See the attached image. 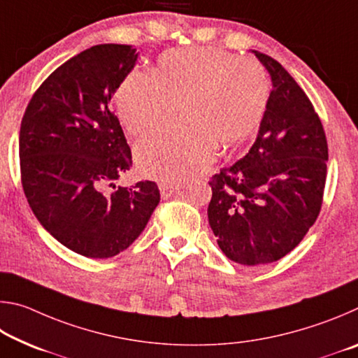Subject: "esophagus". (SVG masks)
I'll list each match as a JSON object with an SVG mask.
<instances>
[{
  "mask_svg": "<svg viewBox=\"0 0 358 358\" xmlns=\"http://www.w3.org/2000/svg\"><path fill=\"white\" fill-rule=\"evenodd\" d=\"M161 196L162 197H171L173 194H177L180 191V186H172V185H161L159 186Z\"/></svg>",
  "mask_w": 358,
  "mask_h": 358,
  "instance_id": "obj_1",
  "label": "esophagus"
}]
</instances>
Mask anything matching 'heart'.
<instances>
[{"label":"heart","instance_id":"obj_1","mask_svg":"<svg viewBox=\"0 0 358 358\" xmlns=\"http://www.w3.org/2000/svg\"><path fill=\"white\" fill-rule=\"evenodd\" d=\"M268 96V77L252 59L220 48H178L157 58L153 74L129 71L115 102L121 123L136 137L166 126L180 110L183 129L150 136L136 148L145 177L180 183L210 164L216 145L246 141Z\"/></svg>","mask_w":358,"mask_h":358}]
</instances>
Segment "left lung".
Here are the masks:
<instances>
[{
    "label": "left lung",
    "instance_id": "1",
    "mask_svg": "<svg viewBox=\"0 0 358 358\" xmlns=\"http://www.w3.org/2000/svg\"><path fill=\"white\" fill-rule=\"evenodd\" d=\"M252 53L273 87L256 142L211 177L208 203L221 251L248 266L280 260L316 222L329 159L324 126L305 92L276 59Z\"/></svg>",
    "mask_w": 358,
    "mask_h": 358
}]
</instances>
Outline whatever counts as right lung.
<instances>
[{"instance_id": "obj_1", "label": "right lung", "mask_w": 358, "mask_h": 358, "mask_svg": "<svg viewBox=\"0 0 358 358\" xmlns=\"http://www.w3.org/2000/svg\"><path fill=\"white\" fill-rule=\"evenodd\" d=\"M137 57L132 45L87 48L45 78L22 120L29 207L53 238L85 257L107 259L129 248L161 201L155 181L115 186L132 156L110 99Z\"/></svg>"}]
</instances>
